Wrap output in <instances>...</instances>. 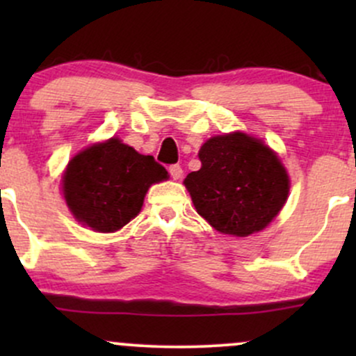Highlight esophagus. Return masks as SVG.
<instances>
[{"label":"esophagus","mask_w":356,"mask_h":356,"mask_svg":"<svg viewBox=\"0 0 356 356\" xmlns=\"http://www.w3.org/2000/svg\"><path fill=\"white\" fill-rule=\"evenodd\" d=\"M169 174H170V177L174 179V181H179V179L182 177V167L179 165V164H174V165H170L169 167Z\"/></svg>","instance_id":"obj_1"}]
</instances>
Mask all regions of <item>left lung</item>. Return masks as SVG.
<instances>
[{
    "label": "left lung",
    "mask_w": 356,
    "mask_h": 356,
    "mask_svg": "<svg viewBox=\"0 0 356 356\" xmlns=\"http://www.w3.org/2000/svg\"><path fill=\"white\" fill-rule=\"evenodd\" d=\"M201 169L184 181L195 211L216 231L246 238L283 209L289 177L264 142L243 132L211 137L199 150Z\"/></svg>",
    "instance_id": "8db88e82"
}]
</instances>
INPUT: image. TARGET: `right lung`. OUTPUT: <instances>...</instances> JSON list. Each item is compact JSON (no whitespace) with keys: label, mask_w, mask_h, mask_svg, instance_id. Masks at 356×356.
<instances>
[{"label":"right lung","mask_w":356,"mask_h":356,"mask_svg":"<svg viewBox=\"0 0 356 356\" xmlns=\"http://www.w3.org/2000/svg\"><path fill=\"white\" fill-rule=\"evenodd\" d=\"M167 179L152 155L112 137L81 150L63 174L68 209L83 226L97 232L122 229L140 212L149 187Z\"/></svg>","instance_id":"right-lung-1"}]
</instances>
